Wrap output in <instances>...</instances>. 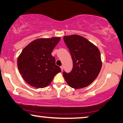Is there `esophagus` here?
<instances>
[{"label":"esophagus","mask_w":123,"mask_h":123,"mask_svg":"<svg viewBox=\"0 0 123 123\" xmlns=\"http://www.w3.org/2000/svg\"><path fill=\"white\" fill-rule=\"evenodd\" d=\"M60 68H61V71H63V66H61V67H60Z\"/></svg>","instance_id":"esophagus-1"}]
</instances>
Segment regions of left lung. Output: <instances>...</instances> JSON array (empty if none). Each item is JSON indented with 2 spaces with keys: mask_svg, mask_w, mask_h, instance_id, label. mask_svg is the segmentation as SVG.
I'll return each mask as SVG.
<instances>
[{
  "mask_svg": "<svg viewBox=\"0 0 123 123\" xmlns=\"http://www.w3.org/2000/svg\"><path fill=\"white\" fill-rule=\"evenodd\" d=\"M63 40L73 62L72 71L63 73L66 82L74 89L89 86L97 77L102 67L100 50L89 40L77 34L64 36Z\"/></svg>",
  "mask_w": 123,
  "mask_h": 123,
  "instance_id": "1",
  "label": "left lung"
}]
</instances>
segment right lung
Here are the masks:
<instances>
[{
  "instance_id": "add662e5",
  "label": "right lung",
  "mask_w": 123,
  "mask_h": 123,
  "mask_svg": "<svg viewBox=\"0 0 123 123\" xmlns=\"http://www.w3.org/2000/svg\"><path fill=\"white\" fill-rule=\"evenodd\" d=\"M60 37L34 40L22 50L17 58L19 73L26 82L37 88L48 86L61 69L56 65L52 50Z\"/></svg>"
}]
</instances>
